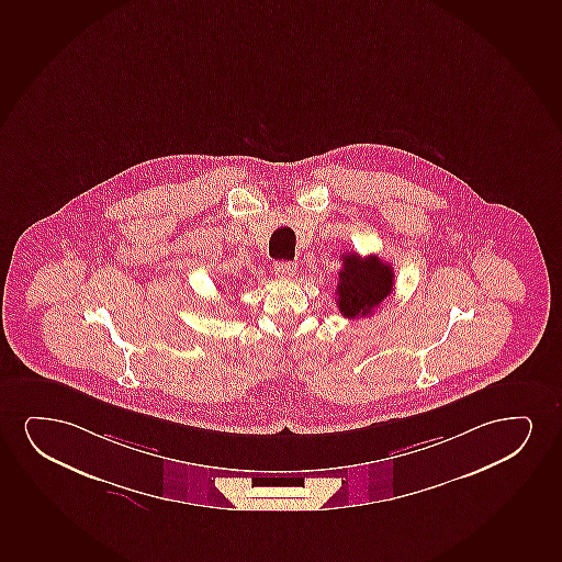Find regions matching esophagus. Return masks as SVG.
<instances>
[{"label": "esophagus", "mask_w": 562, "mask_h": 562, "mask_svg": "<svg viewBox=\"0 0 562 562\" xmlns=\"http://www.w3.org/2000/svg\"><path fill=\"white\" fill-rule=\"evenodd\" d=\"M274 272H277L280 278H293L295 277V272H297V265L290 261H278L277 265H274Z\"/></svg>", "instance_id": "1"}]
</instances>
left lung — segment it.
Segmentation results:
<instances>
[{
	"mask_svg": "<svg viewBox=\"0 0 562 562\" xmlns=\"http://www.w3.org/2000/svg\"><path fill=\"white\" fill-rule=\"evenodd\" d=\"M341 259L337 308L345 318H364L393 293V267L375 256L345 254Z\"/></svg>",
	"mask_w": 562,
	"mask_h": 562,
	"instance_id": "1",
	"label": "left lung"
}]
</instances>
